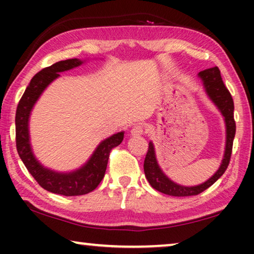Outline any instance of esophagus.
<instances>
[{"instance_id":"obj_1","label":"esophagus","mask_w":254,"mask_h":254,"mask_svg":"<svg viewBox=\"0 0 254 254\" xmlns=\"http://www.w3.org/2000/svg\"><path fill=\"white\" fill-rule=\"evenodd\" d=\"M143 127L140 126V125H136V126H134L130 129V135L131 136H141V135L143 134Z\"/></svg>"}]
</instances>
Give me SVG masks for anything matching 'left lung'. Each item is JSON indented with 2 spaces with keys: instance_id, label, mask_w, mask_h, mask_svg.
Instances as JSON below:
<instances>
[{
  "instance_id": "left-lung-1",
  "label": "left lung",
  "mask_w": 254,
  "mask_h": 254,
  "mask_svg": "<svg viewBox=\"0 0 254 254\" xmlns=\"http://www.w3.org/2000/svg\"><path fill=\"white\" fill-rule=\"evenodd\" d=\"M197 77L202 82L203 89L206 91L208 98L211 100V103L217 107L222 117L224 119L225 124V148L223 159L220 168L206 182L195 186H184L180 184H177L169 178L168 176L163 172V170L159 166L157 158H156V151L154 143L149 142L148 152L145 155L144 159V173L145 178L148 179L152 189H155L158 192L168 194L171 196H190L197 195L208 187H210L216 182L221 176L223 175L227 170L229 162H230L232 143L236 134V123L234 119V100L229 92V90L225 88L223 81H222L220 69L217 67L206 69V70L200 71L197 74Z\"/></svg>"
}]
</instances>
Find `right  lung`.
Instances as JSON below:
<instances>
[{
  "label": "right lung",
  "instance_id": "1",
  "mask_svg": "<svg viewBox=\"0 0 254 254\" xmlns=\"http://www.w3.org/2000/svg\"><path fill=\"white\" fill-rule=\"evenodd\" d=\"M85 61L79 59H69V60L59 61L51 67L44 68L31 79L16 111V147L20 159L29 170L31 176L43 189L64 196L88 194L99 185L105 176L110 152L123 142L125 134V131H119L105 138L97 145L91 157L81 168L69 172H60L46 168L34 156L29 129L30 116L34 105L39 97L43 95L45 89L58 77H60L59 72L79 67Z\"/></svg>",
  "mask_w": 254,
  "mask_h": 254
}]
</instances>
